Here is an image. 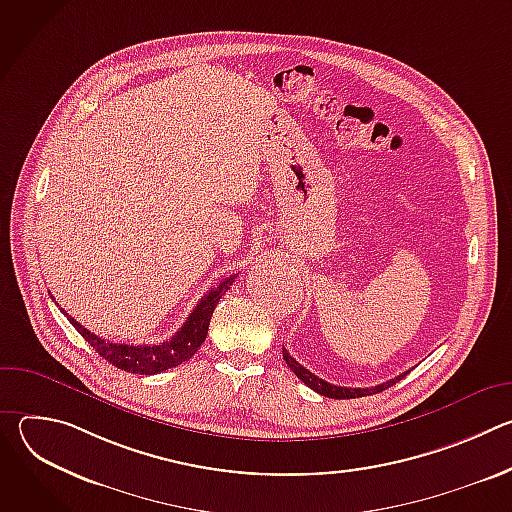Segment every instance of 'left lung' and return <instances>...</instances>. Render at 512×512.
Wrapping results in <instances>:
<instances>
[{
    "label": "left lung",
    "mask_w": 512,
    "mask_h": 512,
    "mask_svg": "<svg viewBox=\"0 0 512 512\" xmlns=\"http://www.w3.org/2000/svg\"><path fill=\"white\" fill-rule=\"evenodd\" d=\"M283 360L287 362V367L296 373V377L306 383L312 391L324 395V397H330V399H356V397H364V395H375V393H381L389 387H393L397 381H401L407 373L383 383V385H377V387H364V389H352V387H338V385H332V383H326L324 379L316 377L314 373H310L306 367H302V364L298 360H294V356H291L285 348H283Z\"/></svg>",
    "instance_id": "1"
}]
</instances>
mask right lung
I'll use <instances>...</instances> for the list:
<instances>
[{
    "instance_id": "1",
    "label": "right lung",
    "mask_w": 512,
    "mask_h": 512,
    "mask_svg": "<svg viewBox=\"0 0 512 512\" xmlns=\"http://www.w3.org/2000/svg\"><path fill=\"white\" fill-rule=\"evenodd\" d=\"M237 275H231L223 279L216 287L206 291V296L196 304L184 326L166 342L160 344H115L109 342L85 326H81L75 318H70L64 310H60L68 322L75 326V330L107 360L113 367L135 373V375H158L168 369L178 367V364L186 362L196 354L200 344L204 342L208 334V324L212 318V312L221 298L227 294L229 287L233 285Z\"/></svg>"
}]
</instances>
